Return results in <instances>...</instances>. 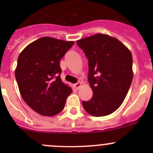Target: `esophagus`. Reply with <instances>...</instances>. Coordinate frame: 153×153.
I'll list each match as a JSON object with an SVG mask.
<instances>
[{"mask_svg": "<svg viewBox=\"0 0 153 153\" xmlns=\"http://www.w3.org/2000/svg\"><path fill=\"white\" fill-rule=\"evenodd\" d=\"M81 85V83H80V82H78V83H76V84H74V86H75V88L76 89H78V88L80 87V86Z\"/></svg>", "mask_w": 153, "mask_h": 153, "instance_id": "obj_1", "label": "esophagus"}]
</instances>
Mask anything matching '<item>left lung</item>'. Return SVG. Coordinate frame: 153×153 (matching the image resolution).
Instances as JSON below:
<instances>
[{
	"label": "left lung",
	"instance_id": "1",
	"mask_svg": "<svg viewBox=\"0 0 153 153\" xmlns=\"http://www.w3.org/2000/svg\"><path fill=\"white\" fill-rule=\"evenodd\" d=\"M88 59V81L93 92L84 109L95 117L108 115L119 108L130 87L132 57L118 39L97 34L77 41Z\"/></svg>",
	"mask_w": 153,
	"mask_h": 153
}]
</instances>
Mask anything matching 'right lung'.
Returning <instances> with one entry per match:
<instances>
[{
    "label": "right lung",
    "mask_w": 153,
    "mask_h": 153,
    "mask_svg": "<svg viewBox=\"0 0 153 153\" xmlns=\"http://www.w3.org/2000/svg\"><path fill=\"white\" fill-rule=\"evenodd\" d=\"M73 44V41L44 37L27 46L18 56L15 78L21 95L41 115L52 116L61 112L72 92L61 81L60 61Z\"/></svg>",
    "instance_id": "right-lung-1"
}]
</instances>
